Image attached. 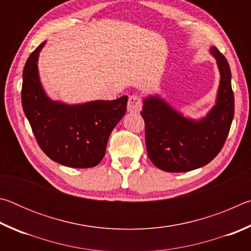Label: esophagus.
<instances>
[{
    "mask_svg": "<svg viewBox=\"0 0 251 251\" xmlns=\"http://www.w3.org/2000/svg\"><path fill=\"white\" fill-rule=\"evenodd\" d=\"M142 100L139 99L137 95H131L128 99V103H127V110L129 113H139L142 109Z\"/></svg>",
    "mask_w": 251,
    "mask_h": 251,
    "instance_id": "esophagus-1",
    "label": "esophagus"
}]
</instances>
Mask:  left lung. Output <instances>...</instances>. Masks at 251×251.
<instances>
[{
	"instance_id": "obj_1",
	"label": "left lung",
	"mask_w": 251,
	"mask_h": 251,
	"mask_svg": "<svg viewBox=\"0 0 251 251\" xmlns=\"http://www.w3.org/2000/svg\"><path fill=\"white\" fill-rule=\"evenodd\" d=\"M220 74L215 105L198 120L184 114L159 95L143 99L147 154L161 171L184 173L205 166L218 155L226 141L235 112L230 67L219 50L211 46Z\"/></svg>"
}]
</instances>
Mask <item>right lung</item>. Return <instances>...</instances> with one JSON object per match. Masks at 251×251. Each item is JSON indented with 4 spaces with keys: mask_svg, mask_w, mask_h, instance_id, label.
I'll use <instances>...</instances> for the list:
<instances>
[{
    "mask_svg": "<svg viewBox=\"0 0 251 251\" xmlns=\"http://www.w3.org/2000/svg\"><path fill=\"white\" fill-rule=\"evenodd\" d=\"M45 43L37 46L25 63L24 114L37 144L50 159L66 167H94L103 159L114 127L125 115L128 97L79 104L50 99L41 83L37 65Z\"/></svg>",
    "mask_w": 251,
    "mask_h": 251,
    "instance_id": "add662e5",
    "label": "right lung"
}]
</instances>
